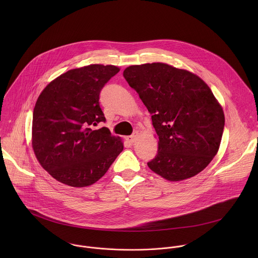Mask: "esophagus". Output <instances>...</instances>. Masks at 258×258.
<instances>
[{"instance_id": "1", "label": "esophagus", "mask_w": 258, "mask_h": 258, "mask_svg": "<svg viewBox=\"0 0 258 258\" xmlns=\"http://www.w3.org/2000/svg\"><path fill=\"white\" fill-rule=\"evenodd\" d=\"M138 135H139V133H138L137 131H136V132H134L131 136H128V137H127V141H128V142H130V143H134V142L137 140Z\"/></svg>"}]
</instances>
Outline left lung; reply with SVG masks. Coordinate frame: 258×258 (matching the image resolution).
Returning <instances> with one entry per match:
<instances>
[{"mask_svg": "<svg viewBox=\"0 0 258 258\" xmlns=\"http://www.w3.org/2000/svg\"><path fill=\"white\" fill-rule=\"evenodd\" d=\"M152 115L158 153L148 167L177 182L202 172L217 155L224 114L208 84L198 75L153 62L123 72Z\"/></svg>", "mask_w": 258, "mask_h": 258, "instance_id": "1", "label": "left lung"}]
</instances>
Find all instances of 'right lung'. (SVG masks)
Wrapping results in <instances>:
<instances>
[{"instance_id":"right-lung-1","label":"right lung","mask_w":258,"mask_h":258,"mask_svg":"<svg viewBox=\"0 0 258 258\" xmlns=\"http://www.w3.org/2000/svg\"><path fill=\"white\" fill-rule=\"evenodd\" d=\"M120 71L90 64L52 80L37 98L33 114L32 144L41 167L56 181L82 187L94 184L123 150L120 137L102 127L99 105L103 86Z\"/></svg>"}]
</instances>
